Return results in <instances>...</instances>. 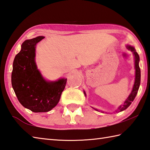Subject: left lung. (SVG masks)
Instances as JSON below:
<instances>
[{
    "instance_id": "8db88e82",
    "label": "left lung",
    "mask_w": 150,
    "mask_h": 150,
    "mask_svg": "<svg viewBox=\"0 0 150 150\" xmlns=\"http://www.w3.org/2000/svg\"><path fill=\"white\" fill-rule=\"evenodd\" d=\"M126 48L132 52L133 54L134 59H135V82H134V85H133V89H132V91H131L130 94L129 95V96L127 97V98L126 100H125L124 104H122V105L119 106L117 110H116L115 112H117L124 111L125 109H126L128 108V107H129L131 105V103H132V102L134 100V99H135V98L137 96V93H138L139 86H140V69L139 65V61H140L139 56L136 52L135 48L132 47V46L127 45ZM84 94H85V96H86V93H85V91H84ZM93 109H95L96 111H99L97 109H95V108H93ZM101 112H103V111H102Z\"/></svg>"
}]
</instances>
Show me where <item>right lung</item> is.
<instances>
[{"instance_id": "1", "label": "right lung", "mask_w": 150, "mask_h": 150, "mask_svg": "<svg viewBox=\"0 0 150 150\" xmlns=\"http://www.w3.org/2000/svg\"><path fill=\"white\" fill-rule=\"evenodd\" d=\"M43 36L24 41L15 57L11 85L21 104L34 112H48L56 107L65 87L67 79L47 81L35 63L36 45Z\"/></svg>"}]
</instances>
